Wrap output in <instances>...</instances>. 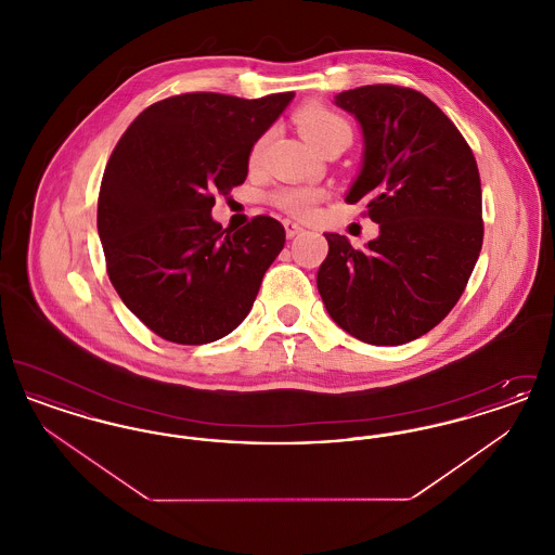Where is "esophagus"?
Returning a JSON list of instances; mask_svg holds the SVG:
<instances>
[{
	"label": "esophagus",
	"instance_id": "obj_1",
	"mask_svg": "<svg viewBox=\"0 0 555 555\" xmlns=\"http://www.w3.org/2000/svg\"><path fill=\"white\" fill-rule=\"evenodd\" d=\"M283 227H285V233H287V237H295V235H299L301 231H304V227L299 224V222H295V220H283Z\"/></svg>",
	"mask_w": 555,
	"mask_h": 555
}]
</instances>
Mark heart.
Segmentation results:
<instances>
[{"label": "heart", "instance_id": "heart-1", "mask_svg": "<svg viewBox=\"0 0 555 555\" xmlns=\"http://www.w3.org/2000/svg\"><path fill=\"white\" fill-rule=\"evenodd\" d=\"M295 122H297L299 132L304 134V139L314 150H322L331 141H339V139L351 141L349 122L345 120L344 116H339L337 112H333L328 107L308 104L295 114ZM264 143L266 137H262L254 145L251 156H249L251 162L260 159ZM320 199H322V191L314 189V186H285V189H279L276 193H272V204L274 206H279L281 210L289 211L293 216H301V218L312 216Z\"/></svg>", "mask_w": 555, "mask_h": 555}]
</instances>
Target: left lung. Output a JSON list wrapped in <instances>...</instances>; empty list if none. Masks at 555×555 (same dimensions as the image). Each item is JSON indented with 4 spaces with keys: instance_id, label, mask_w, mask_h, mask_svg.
<instances>
[{
    "instance_id": "1",
    "label": "left lung",
    "mask_w": 555,
    "mask_h": 555,
    "mask_svg": "<svg viewBox=\"0 0 555 555\" xmlns=\"http://www.w3.org/2000/svg\"><path fill=\"white\" fill-rule=\"evenodd\" d=\"M364 137L347 204L366 202L380 233L366 249L324 233L317 285L331 318L370 345H403L435 328L475 270L482 195L470 145L426 95L366 85L335 95Z\"/></svg>"
}]
</instances>
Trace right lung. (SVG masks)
<instances>
[{
    "instance_id": "obj_1",
    "label": "right lung",
    "mask_w": 555,
    "mask_h": 555,
    "mask_svg": "<svg viewBox=\"0 0 555 555\" xmlns=\"http://www.w3.org/2000/svg\"><path fill=\"white\" fill-rule=\"evenodd\" d=\"M293 95H175L145 107L116 143L98 199L107 276L162 339L211 344L249 314L285 229L270 216L222 229L214 193L245 181L254 143Z\"/></svg>"
}]
</instances>
